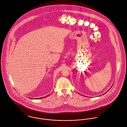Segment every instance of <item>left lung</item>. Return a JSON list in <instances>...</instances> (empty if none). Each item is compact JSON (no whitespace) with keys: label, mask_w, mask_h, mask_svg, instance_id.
<instances>
[{"label":"left lung","mask_w":127,"mask_h":127,"mask_svg":"<svg viewBox=\"0 0 127 127\" xmlns=\"http://www.w3.org/2000/svg\"><path fill=\"white\" fill-rule=\"evenodd\" d=\"M110 89H109V90ZM109 90H108V91H109ZM108 91H107V92H106V93H107V92H108ZM105 93H104V94H105ZM104 94H103V95H104Z\"/></svg>","instance_id":"8db88e82"}]
</instances>
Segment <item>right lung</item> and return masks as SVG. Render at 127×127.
I'll list each match as a JSON object with an SVG mask.
<instances>
[{
	"mask_svg": "<svg viewBox=\"0 0 127 127\" xmlns=\"http://www.w3.org/2000/svg\"><path fill=\"white\" fill-rule=\"evenodd\" d=\"M48 95H47V96H46H46H48ZM44 97H41V98H40V99H41V98H44ZM39 98H35V99H39ZM31 99H32V98H31Z\"/></svg>",
	"mask_w": 127,
	"mask_h": 127,
	"instance_id": "1",
	"label": "right lung"
}]
</instances>
